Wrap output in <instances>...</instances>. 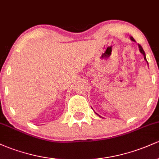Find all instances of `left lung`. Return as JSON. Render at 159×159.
I'll return each instance as SVG.
<instances>
[{
  "label": "left lung",
  "mask_w": 159,
  "mask_h": 159,
  "mask_svg": "<svg viewBox=\"0 0 159 159\" xmlns=\"http://www.w3.org/2000/svg\"><path fill=\"white\" fill-rule=\"evenodd\" d=\"M130 39H131V40H132V41H133V42H135V40H134V38L132 37V36H130ZM138 47H139V50H140V53H141L142 54H143V57H144V60H145L147 62V58H146V54H145V52H144V51H143V48H142V46L140 45H139L138 44ZM147 64H148V62H147ZM98 115V116H99V117H102L101 116H99V115H98V114H96Z\"/></svg>",
  "instance_id": "left-lung-1"
}]
</instances>
